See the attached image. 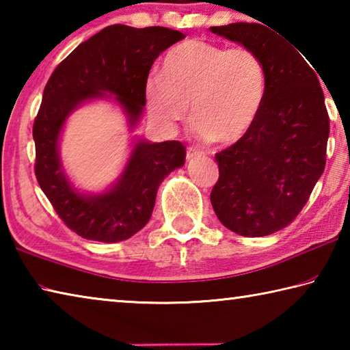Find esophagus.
I'll return each instance as SVG.
<instances>
[{
    "label": "esophagus",
    "instance_id": "obj_1",
    "mask_svg": "<svg viewBox=\"0 0 350 350\" xmlns=\"http://www.w3.org/2000/svg\"><path fill=\"white\" fill-rule=\"evenodd\" d=\"M202 157V152H199L198 150H194V148H189V150L187 151V161H196V159H200Z\"/></svg>",
    "mask_w": 350,
    "mask_h": 350
}]
</instances>
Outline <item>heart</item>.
<instances>
[{
    "instance_id": "b5f03b06",
    "label": "heart",
    "mask_w": 350,
    "mask_h": 350,
    "mask_svg": "<svg viewBox=\"0 0 350 350\" xmlns=\"http://www.w3.org/2000/svg\"><path fill=\"white\" fill-rule=\"evenodd\" d=\"M144 92L148 111L162 128L185 120L191 105L199 137L230 146L258 120L267 96V69L250 47L227 49L189 40L165 55L162 72L146 77Z\"/></svg>"
}]
</instances>
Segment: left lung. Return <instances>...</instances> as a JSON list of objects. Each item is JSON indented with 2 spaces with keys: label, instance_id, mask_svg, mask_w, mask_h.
Listing matches in <instances>:
<instances>
[{
  "label": "left lung",
  "instance_id": "8db88e82",
  "mask_svg": "<svg viewBox=\"0 0 350 350\" xmlns=\"http://www.w3.org/2000/svg\"><path fill=\"white\" fill-rule=\"evenodd\" d=\"M210 31L250 47L267 69V96L252 131L216 154L219 180L211 205L236 234L267 236L298 216L324 171L329 139L324 94L317 69L282 35L256 23Z\"/></svg>",
  "mask_w": 350,
  "mask_h": 350
}]
</instances>
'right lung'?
Returning <instances> with one entry per match:
<instances>
[{"instance_id": "add662e5", "label": "right lung", "mask_w": 350, "mask_h": 350, "mask_svg": "<svg viewBox=\"0 0 350 350\" xmlns=\"http://www.w3.org/2000/svg\"><path fill=\"white\" fill-rule=\"evenodd\" d=\"M185 38L168 27H105L75 47L52 72L33 123L35 176L57 215L90 241L120 242L145 227L157 189L183 167L185 148L177 140L150 142L133 135L129 156L117 179L102 191H85L70 180L60 156L68 118L83 105H117L131 131L144 114L145 80L156 58Z\"/></svg>"}]
</instances>
